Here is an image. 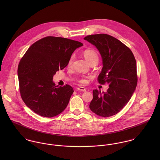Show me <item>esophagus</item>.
Segmentation results:
<instances>
[{
    "mask_svg": "<svg viewBox=\"0 0 160 160\" xmlns=\"http://www.w3.org/2000/svg\"><path fill=\"white\" fill-rule=\"evenodd\" d=\"M77 90L82 92H86V89L84 88H83V87H79V88H77Z\"/></svg>",
    "mask_w": 160,
    "mask_h": 160,
    "instance_id": "1",
    "label": "esophagus"
}]
</instances>
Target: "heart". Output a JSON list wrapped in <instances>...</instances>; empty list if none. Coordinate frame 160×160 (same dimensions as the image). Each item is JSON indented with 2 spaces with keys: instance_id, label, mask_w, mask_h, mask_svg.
Returning <instances> with one entry per match:
<instances>
[{
  "instance_id": "b5f03b06",
  "label": "heart",
  "mask_w": 160,
  "mask_h": 160,
  "mask_svg": "<svg viewBox=\"0 0 160 160\" xmlns=\"http://www.w3.org/2000/svg\"><path fill=\"white\" fill-rule=\"evenodd\" d=\"M82 54H83V56L84 57V58H86V60L89 63H91L92 62H98V55L97 52L93 49H86L82 52ZM74 56L73 55L70 57L68 62V66L71 65V64L74 60ZM79 82L81 83L85 84V83H87L88 79L86 78H84L81 79Z\"/></svg>"
}]
</instances>
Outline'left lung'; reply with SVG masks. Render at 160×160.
I'll use <instances>...</instances> for the list:
<instances>
[{
	"instance_id": "obj_1",
	"label": "left lung",
	"mask_w": 160,
	"mask_h": 160,
	"mask_svg": "<svg viewBox=\"0 0 160 160\" xmlns=\"http://www.w3.org/2000/svg\"><path fill=\"white\" fill-rule=\"evenodd\" d=\"M99 51L103 68L99 83L107 82L106 92L95 89L89 108L95 114L109 117L119 113L129 102L137 84V66L132 51L114 37L98 34L84 38Z\"/></svg>"
}]
</instances>
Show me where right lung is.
Listing matches in <instances>:
<instances>
[{
    "label": "right lung",
    "instance_id": "add662e5",
    "mask_svg": "<svg viewBox=\"0 0 160 160\" xmlns=\"http://www.w3.org/2000/svg\"><path fill=\"white\" fill-rule=\"evenodd\" d=\"M82 43L63 38L47 36L31 46L18 67L21 97L36 114L52 118L66 108L73 93L69 85L58 87L53 77L68 65L74 51Z\"/></svg>",
    "mask_w": 160,
    "mask_h": 160
}]
</instances>
